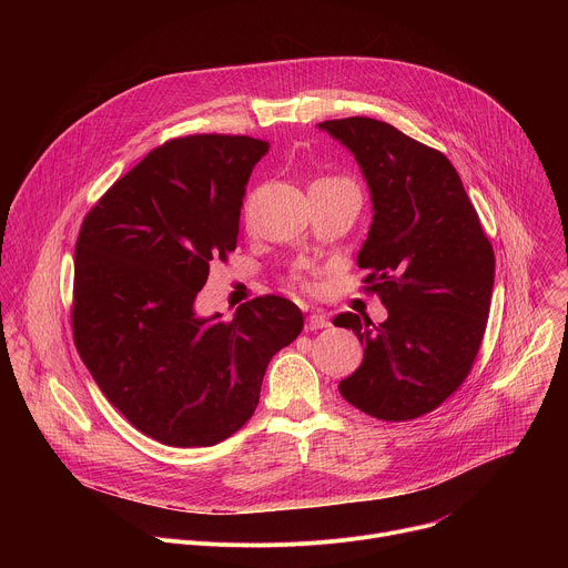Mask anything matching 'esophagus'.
Listing matches in <instances>:
<instances>
[{
  "instance_id": "1",
  "label": "esophagus",
  "mask_w": 568,
  "mask_h": 568,
  "mask_svg": "<svg viewBox=\"0 0 568 568\" xmlns=\"http://www.w3.org/2000/svg\"><path fill=\"white\" fill-rule=\"evenodd\" d=\"M328 326H331L328 316L321 314V312H312L305 321V331H321V328H328Z\"/></svg>"
}]
</instances>
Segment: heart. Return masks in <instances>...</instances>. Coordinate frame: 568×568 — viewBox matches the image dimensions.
<instances>
[{
	"mask_svg": "<svg viewBox=\"0 0 568 568\" xmlns=\"http://www.w3.org/2000/svg\"><path fill=\"white\" fill-rule=\"evenodd\" d=\"M318 182H331V180H316V182H314V184H318Z\"/></svg>",
	"mask_w": 568,
	"mask_h": 568,
	"instance_id": "b5f03b06",
	"label": "heart"
}]
</instances>
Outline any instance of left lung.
<instances>
[{
    "mask_svg": "<svg viewBox=\"0 0 568 568\" xmlns=\"http://www.w3.org/2000/svg\"><path fill=\"white\" fill-rule=\"evenodd\" d=\"M346 145L371 191L373 224L357 254L388 316H335L364 346L339 393L379 420H414L467 377L488 323L495 252L452 161L368 116L318 123Z\"/></svg>",
    "mask_w": 568,
    "mask_h": 568,
    "instance_id": "obj_1",
    "label": "left lung"
}]
</instances>
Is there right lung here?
<instances>
[{
    "label": "right lung",
    "instance_id": "right-lung-1",
    "mask_svg": "<svg viewBox=\"0 0 568 568\" xmlns=\"http://www.w3.org/2000/svg\"><path fill=\"white\" fill-rule=\"evenodd\" d=\"M270 143L193 134L164 143L88 213L75 242L73 342L128 423L171 447L245 425L270 359L303 331L283 296L200 316L213 261L235 250L242 197Z\"/></svg>",
    "mask_w": 568,
    "mask_h": 568
}]
</instances>
